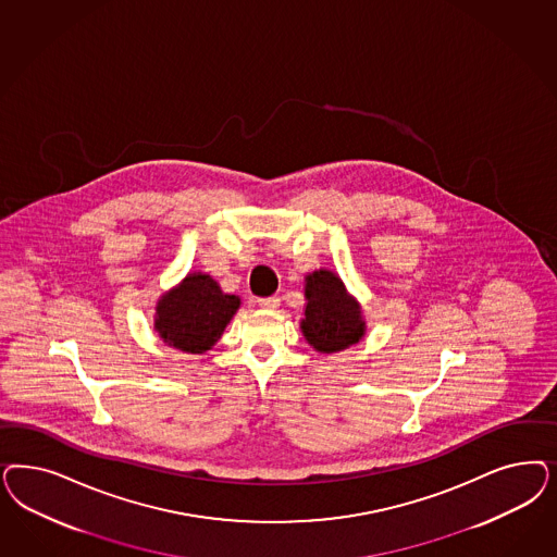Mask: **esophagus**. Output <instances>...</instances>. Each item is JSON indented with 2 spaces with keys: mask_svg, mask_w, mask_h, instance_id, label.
Here are the masks:
<instances>
[{
  "mask_svg": "<svg viewBox=\"0 0 557 557\" xmlns=\"http://www.w3.org/2000/svg\"><path fill=\"white\" fill-rule=\"evenodd\" d=\"M256 304L262 307V309H276V307L281 306V299L276 295H272V297H260Z\"/></svg>",
  "mask_w": 557,
  "mask_h": 557,
  "instance_id": "esophagus-1",
  "label": "esophagus"
}]
</instances>
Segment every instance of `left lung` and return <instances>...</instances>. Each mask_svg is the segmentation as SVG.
Wrapping results in <instances>:
<instances>
[{"label":"left lung","mask_w":557,"mask_h":557,"mask_svg":"<svg viewBox=\"0 0 557 557\" xmlns=\"http://www.w3.org/2000/svg\"><path fill=\"white\" fill-rule=\"evenodd\" d=\"M304 290L306 306L299 327L313 350L332 355L364 338L367 322L362 318V307L334 270L309 272Z\"/></svg>","instance_id":"8db88e82"}]
</instances>
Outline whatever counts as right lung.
<instances>
[{
  "instance_id": "obj_1",
  "label": "right lung",
  "mask_w": 557,
  "mask_h": 557,
  "mask_svg": "<svg viewBox=\"0 0 557 557\" xmlns=\"http://www.w3.org/2000/svg\"><path fill=\"white\" fill-rule=\"evenodd\" d=\"M242 299L223 293L207 272H188L156 304L153 330L168 346L202 355L215 346Z\"/></svg>"
}]
</instances>
